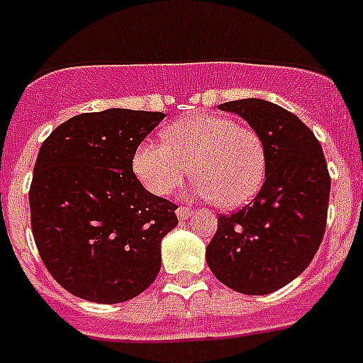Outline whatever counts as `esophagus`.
Here are the masks:
<instances>
[{"label":"esophagus","mask_w":363,"mask_h":363,"mask_svg":"<svg viewBox=\"0 0 363 363\" xmlns=\"http://www.w3.org/2000/svg\"><path fill=\"white\" fill-rule=\"evenodd\" d=\"M194 213H196V211L190 209V207H179V209H177V218H181V220H186V218H190Z\"/></svg>","instance_id":"34e87169"}]
</instances>
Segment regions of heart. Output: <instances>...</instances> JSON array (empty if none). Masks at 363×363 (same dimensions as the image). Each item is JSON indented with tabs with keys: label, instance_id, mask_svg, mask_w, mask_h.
I'll return each instance as SVG.
<instances>
[{
	"label": "heart",
	"instance_id": "b5f03b06",
	"mask_svg": "<svg viewBox=\"0 0 363 363\" xmlns=\"http://www.w3.org/2000/svg\"><path fill=\"white\" fill-rule=\"evenodd\" d=\"M164 141H145L133 152V173L148 192L169 196L192 171L198 177L192 196L215 198L222 209H238L262 188L264 141L230 116H184L165 128Z\"/></svg>",
	"mask_w": 363,
	"mask_h": 363
}]
</instances>
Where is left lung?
Returning a JSON list of instances; mask_svg holds the SVG:
<instances>
[{"mask_svg":"<svg viewBox=\"0 0 363 363\" xmlns=\"http://www.w3.org/2000/svg\"><path fill=\"white\" fill-rule=\"evenodd\" d=\"M218 109L245 118L262 137L265 181L241 211L218 216L205 258L228 288L265 296L303 273L320 247L332 184L326 158L315 133L271 101L238 99Z\"/></svg>","mask_w":363,"mask_h":363,"instance_id":"1","label":"left lung"}]
</instances>
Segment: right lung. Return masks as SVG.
Segmentation results:
<instances>
[{"label":"right lung","instance_id":"1","mask_svg":"<svg viewBox=\"0 0 363 363\" xmlns=\"http://www.w3.org/2000/svg\"><path fill=\"white\" fill-rule=\"evenodd\" d=\"M164 113L107 109L60 124L30 186L31 232L48 273L77 298L121 303L147 290L177 205L143 188L133 152Z\"/></svg>","mask_w":363,"mask_h":363}]
</instances>
